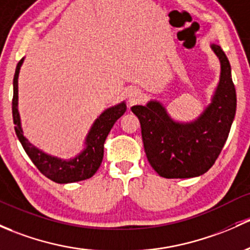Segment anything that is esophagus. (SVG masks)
<instances>
[{
  "mask_svg": "<svg viewBox=\"0 0 250 250\" xmlns=\"http://www.w3.org/2000/svg\"><path fill=\"white\" fill-rule=\"evenodd\" d=\"M141 99V92L138 90H132L128 92V101H129L130 104L138 103Z\"/></svg>",
  "mask_w": 250,
  "mask_h": 250,
  "instance_id": "1",
  "label": "esophagus"
}]
</instances>
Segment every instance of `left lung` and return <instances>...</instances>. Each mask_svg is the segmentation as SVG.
<instances>
[{"mask_svg":"<svg viewBox=\"0 0 250 250\" xmlns=\"http://www.w3.org/2000/svg\"><path fill=\"white\" fill-rule=\"evenodd\" d=\"M211 49L220 62L219 83L204 111L190 122H178L158 101L134 105L151 167L165 178L198 177L211 169L229 136L236 114V90L227 55Z\"/></svg>","mask_w":250,"mask_h":250,"instance_id":"1","label":"left lung"}]
</instances>
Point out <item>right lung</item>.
I'll use <instances>...</instances> for the list:
<instances>
[{"label": "right lung", "instance_id": "right-lung-1", "mask_svg": "<svg viewBox=\"0 0 250 250\" xmlns=\"http://www.w3.org/2000/svg\"><path fill=\"white\" fill-rule=\"evenodd\" d=\"M23 59L18 63L13 79V122L15 125V133L22 145L23 149L44 176L56 183H73L87 180L92 177L99 169L104 156V143L107 134L111 130L115 122L122 116L127 110L125 102H121L114 106L105 109L92 125L85 139V147L74 158L62 159L59 157L50 156L38 147L30 143L25 138L21 127L19 109H18V79Z\"/></svg>", "mask_w": 250, "mask_h": 250}]
</instances>
